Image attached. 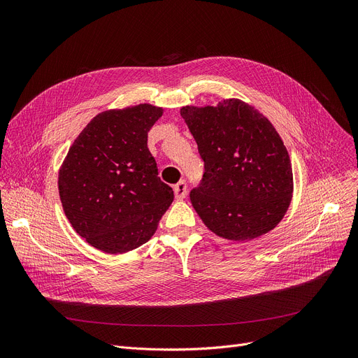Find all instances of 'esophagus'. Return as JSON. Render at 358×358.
I'll list each match as a JSON object with an SVG mask.
<instances>
[{
  "mask_svg": "<svg viewBox=\"0 0 358 358\" xmlns=\"http://www.w3.org/2000/svg\"><path fill=\"white\" fill-rule=\"evenodd\" d=\"M174 194L177 200H182L187 196V182L185 181H180L174 185Z\"/></svg>",
  "mask_w": 358,
  "mask_h": 358,
  "instance_id": "esophagus-1",
  "label": "esophagus"
}]
</instances>
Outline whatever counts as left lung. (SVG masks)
Listing matches in <instances>:
<instances>
[{
    "label": "left lung",
    "mask_w": 358,
    "mask_h": 358,
    "mask_svg": "<svg viewBox=\"0 0 358 358\" xmlns=\"http://www.w3.org/2000/svg\"><path fill=\"white\" fill-rule=\"evenodd\" d=\"M180 115L204 161L203 180L190 200L206 227L231 241L274 229L292 201L293 171L271 122L238 99L185 106Z\"/></svg>",
    "instance_id": "1"
}]
</instances>
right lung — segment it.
<instances>
[{
    "label": "right lung",
    "instance_id": "add662e5",
    "mask_svg": "<svg viewBox=\"0 0 358 358\" xmlns=\"http://www.w3.org/2000/svg\"><path fill=\"white\" fill-rule=\"evenodd\" d=\"M162 113L146 103L100 113L59 168V197L69 223L106 254L143 245L174 200L148 149V131Z\"/></svg>",
    "mask_w": 358,
    "mask_h": 358
}]
</instances>
